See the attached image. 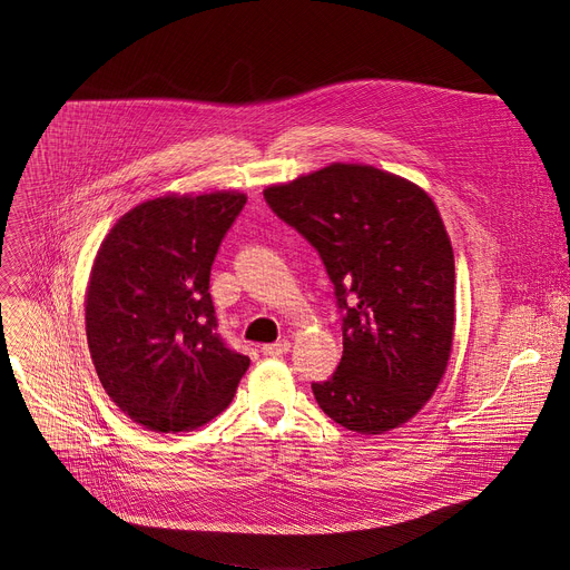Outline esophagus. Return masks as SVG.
I'll use <instances>...</instances> for the list:
<instances>
[{"mask_svg":"<svg viewBox=\"0 0 570 570\" xmlns=\"http://www.w3.org/2000/svg\"><path fill=\"white\" fill-rule=\"evenodd\" d=\"M288 351H291V341L288 338H282V341H277V344L261 346V353L265 357H279V355H286Z\"/></svg>","mask_w":570,"mask_h":570,"instance_id":"obj_1","label":"esophagus"}]
</instances>
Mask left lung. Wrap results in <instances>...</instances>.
Returning a JSON list of instances; mask_svg holds the SVG:
<instances>
[{
	"label": "left lung",
	"instance_id": "obj_1",
	"mask_svg": "<svg viewBox=\"0 0 570 570\" xmlns=\"http://www.w3.org/2000/svg\"><path fill=\"white\" fill-rule=\"evenodd\" d=\"M321 254L344 312V355L321 410L348 431L403 426L435 394L456 330V268L426 189L371 165L332 163L263 189Z\"/></svg>",
	"mask_w": 570,
	"mask_h": 570
}]
</instances>
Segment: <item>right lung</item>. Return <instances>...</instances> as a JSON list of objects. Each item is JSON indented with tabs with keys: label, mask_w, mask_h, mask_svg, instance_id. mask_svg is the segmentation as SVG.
Returning a JSON list of instances; mask_svg holds the SVG:
<instances>
[{
	"label": "right lung",
	"mask_w": 570,
	"mask_h": 570,
	"mask_svg": "<svg viewBox=\"0 0 570 570\" xmlns=\"http://www.w3.org/2000/svg\"><path fill=\"white\" fill-rule=\"evenodd\" d=\"M238 189L146 199L98 247L85 297L89 353L107 396L148 431H193L232 403L249 357L224 346L208 293Z\"/></svg>",
	"instance_id": "add662e5"
}]
</instances>
